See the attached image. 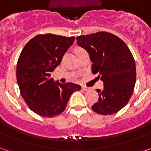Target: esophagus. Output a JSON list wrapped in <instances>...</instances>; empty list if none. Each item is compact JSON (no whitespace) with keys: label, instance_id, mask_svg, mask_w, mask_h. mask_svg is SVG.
Segmentation results:
<instances>
[{"label":"esophagus","instance_id":"34e87169","mask_svg":"<svg viewBox=\"0 0 151 151\" xmlns=\"http://www.w3.org/2000/svg\"><path fill=\"white\" fill-rule=\"evenodd\" d=\"M89 89V88L88 87H85V86H82V90L83 91H88Z\"/></svg>","mask_w":151,"mask_h":151}]
</instances>
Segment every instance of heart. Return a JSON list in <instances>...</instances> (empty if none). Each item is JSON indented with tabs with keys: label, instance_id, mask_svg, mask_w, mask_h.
Returning a JSON list of instances; mask_svg holds the SVG:
<instances>
[{
	"label": "heart",
	"instance_id": "b5f03b06",
	"mask_svg": "<svg viewBox=\"0 0 151 151\" xmlns=\"http://www.w3.org/2000/svg\"><path fill=\"white\" fill-rule=\"evenodd\" d=\"M83 50H84V49H83V48H81V47H76V53H78V52H81V51H83Z\"/></svg>",
	"mask_w": 151,
	"mask_h": 151
}]
</instances>
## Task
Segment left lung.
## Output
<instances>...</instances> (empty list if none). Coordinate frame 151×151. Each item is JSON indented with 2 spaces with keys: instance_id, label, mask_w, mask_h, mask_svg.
I'll list each match as a JSON object with an SVG mask.
<instances>
[{
  "instance_id": "1",
  "label": "left lung",
  "mask_w": 151,
  "mask_h": 151,
  "mask_svg": "<svg viewBox=\"0 0 151 151\" xmlns=\"http://www.w3.org/2000/svg\"><path fill=\"white\" fill-rule=\"evenodd\" d=\"M77 45L88 51L93 74L99 73L104 89H97L99 100L91 108L98 114H113L130 100L136 81V67L127 45L106 32L76 37Z\"/></svg>"
}]
</instances>
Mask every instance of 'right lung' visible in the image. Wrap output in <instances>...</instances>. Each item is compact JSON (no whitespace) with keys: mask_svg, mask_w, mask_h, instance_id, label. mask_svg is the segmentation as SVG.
Listing matches in <instances>:
<instances>
[{"mask_svg":"<svg viewBox=\"0 0 151 151\" xmlns=\"http://www.w3.org/2000/svg\"><path fill=\"white\" fill-rule=\"evenodd\" d=\"M74 37L37 35L26 44L17 65L20 95L28 107L43 117H54L65 110L71 94L80 85L54 82L51 73L61 63Z\"/></svg>","mask_w":151,"mask_h":151,"instance_id":"1","label":"right lung"}]
</instances>
